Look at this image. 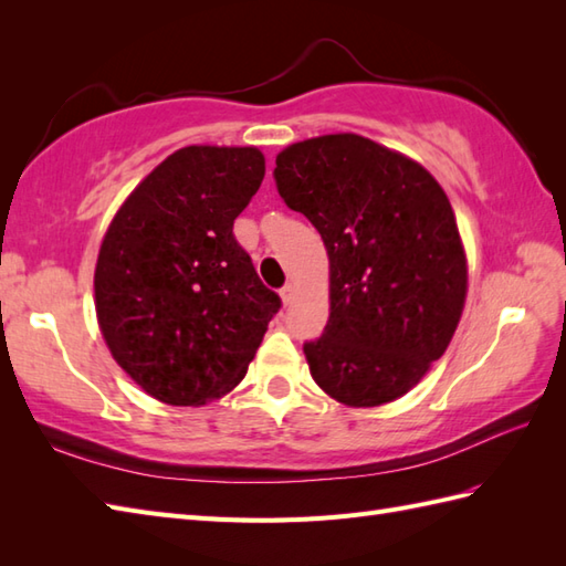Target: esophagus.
Wrapping results in <instances>:
<instances>
[{"label":"esophagus","mask_w":566,"mask_h":566,"mask_svg":"<svg viewBox=\"0 0 566 566\" xmlns=\"http://www.w3.org/2000/svg\"><path fill=\"white\" fill-rule=\"evenodd\" d=\"M294 292H296V290H294V284H284V286H282V292H280V296H282V302H284V304H292V298H294Z\"/></svg>","instance_id":"esophagus-1"}]
</instances>
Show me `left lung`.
<instances>
[{"label":"left lung","instance_id":"8db88e82","mask_svg":"<svg viewBox=\"0 0 566 566\" xmlns=\"http://www.w3.org/2000/svg\"><path fill=\"white\" fill-rule=\"evenodd\" d=\"M274 182L328 250L331 316L304 343L311 377L345 406L399 399L448 350L464 308L448 195L426 167L357 134L284 148Z\"/></svg>","mask_w":566,"mask_h":566}]
</instances>
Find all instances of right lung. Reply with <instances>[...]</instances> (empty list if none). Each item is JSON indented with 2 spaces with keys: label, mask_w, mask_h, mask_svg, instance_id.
Instances as JSON below:
<instances>
[{
  "label": "right lung",
  "mask_w": 566,
  "mask_h": 566,
  "mask_svg": "<svg viewBox=\"0 0 566 566\" xmlns=\"http://www.w3.org/2000/svg\"><path fill=\"white\" fill-rule=\"evenodd\" d=\"M262 177L258 148L187 146L130 191L102 240V335L163 403L201 406L235 389L282 306L233 235Z\"/></svg>",
  "instance_id": "1"
}]
</instances>
